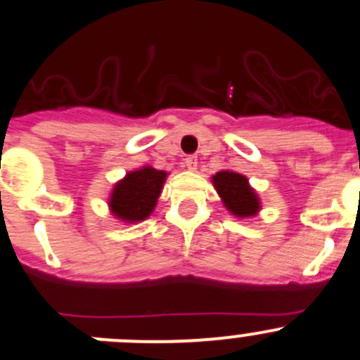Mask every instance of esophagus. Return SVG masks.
<instances>
[{"label":"esophagus","mask_w":360,"mask_h":360,"mask_svg":"<svg viewBox=\"0 0 360 360\" xmlns=\"http://www.w3.org/2000/svg\"><path fill=\"white\" fill-rule=\"evenodd\" d=\"M184 165H186L188 170H197V156H188V158L184 160Z\"/></svg>","instance_id":"obj_1"}]
</instances>
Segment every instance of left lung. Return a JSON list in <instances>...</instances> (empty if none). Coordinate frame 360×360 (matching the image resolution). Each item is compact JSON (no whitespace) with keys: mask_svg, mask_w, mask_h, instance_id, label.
<instances>
[{"mask_svg":"<svg viewBox=\"0 0 360 360\" xmlns=\"http://www.w3.org/2000/svg\"><path fill=\"white\" fill-rule=\"evenodd\" d=\"M212 183H214L216 191L221 197L225 207L232 214L239 216V218L257 214V211L260 209V202H258L257 193L248 184L246 177L237 172H230V170H221L212 176Z\"/></svg>","mask_w":360,"mask_h":360,"instance_id":"obj_1","label":"left lung"}]
</instances>
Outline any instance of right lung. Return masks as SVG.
I'll return each instance as SVG.
<instances>
[{"label": "right lung", "instance_id": "add662e5", "mask_svg": "<svg viewBox=\"0 0 360 360\" xmlns=\"http://www.w3.org/2000/svg\"><path fill=\"white\" fill-rule=\"evenodd\" d=\"M165 177L167 172L151 167L127 174V177L116 184L110 195L109 205L114 216L128 223L148 218L162 193Z\"/></svg>", "mask_w": 360, "mask_h": 360}]
</instances>
